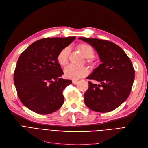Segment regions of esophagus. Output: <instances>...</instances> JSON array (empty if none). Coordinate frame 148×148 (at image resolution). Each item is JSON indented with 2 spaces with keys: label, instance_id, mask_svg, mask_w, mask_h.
Segmentation results:
<instances>
[{
  "label": "esophagus",
  "instance_id": "esophagus-1",
  "mask_svg": "<svg viewBox=\"0 0 148 148\" xmlns=\"http://www.w3.org/2000/svg\"><path fill=\"white\" fill-rule=\"evenodd\" d=\"M78 80H73V81H72V83L74 84H77L78 83Z\"/></svg>",
  "mask_w": 148,
  "mask_h": 148
}]
</instances>
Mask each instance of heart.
Here are the masks:
<instances>
[{
    "label": "heart",
    "mask_w": 148,
    "mask_h": 148,
    "mask_svg": "<svg viewBox=\"0 0 148 148\" xmlns=\"http://www.w3.org/2000/svg\"><path fill=\"white\" fill-rule=\"evenodd\" d=\"M77 49L86 59V63L91 67L95 66L96 62L92 58L95 56V51L93 48L88 44L80 43L77 46ZM70 53V48L68 46L62 49L58 53L57 60L60 66H65L68 64ZM88 74V69L85 66L75 67L68 66L64 70L65 77L71 79H78L82 77H86Z\"/></svg>",
    "instance_id": "heart-1"
}]
</instances>
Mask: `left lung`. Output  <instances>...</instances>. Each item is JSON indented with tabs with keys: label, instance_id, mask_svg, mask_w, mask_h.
<instances>
[{
	"label": "left lung",
	"instance_id": "1",
	"mask_svg": "<svg viewBox=\"0 0 148 148\" xmlns=\"http://www.w3.org/2000/svg\"><path fill=\"white\" fill-rule=\"evenodd\" d=\"M97 51L102 64L86 78L100 84L88 82L84 93L86 106L97 112L112 111L127 100L135 79V70L130 58L117 44L96 38H79Z\"/></svg>",
	"mask_w": 148,
	"mask_h": 148
}]
</instances>
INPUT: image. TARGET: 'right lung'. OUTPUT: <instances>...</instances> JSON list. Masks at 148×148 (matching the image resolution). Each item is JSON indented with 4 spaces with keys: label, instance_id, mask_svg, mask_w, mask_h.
Masks as SVG:
<instances>
[{
    "label": "right lung",
    "instance_id": "right-lung-1",
    "mask_svg": "<svg viewBox=\"0 0 148 148\" xmlns=\"http://www.w3.org/2000/svg\"><path fill=\"white\" fill-rule=\"evenodd\" d=\"M76 37L44 38L21 53L14 72V84L23 104L39 114H50L64 102L62 92L71 80L60 77L63 70L57 60L62 49Z\"/></svg>",
    "mask_w": 148,
    "mask_h": 148
}]
</instances>
